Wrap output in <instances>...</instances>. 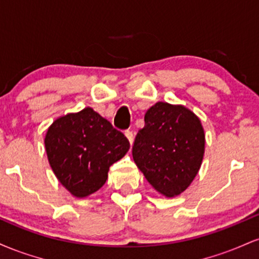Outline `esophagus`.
<instances>
[{"mask_svg":"<svg viewBox=\"0 0 259 259\" xmlns=\"http://www.w3.org/2000/svg\"><path fill=\"white\" fill-rule=\"evenodd\" d=\"M125 136L127 138V140H129L130 145H133V141H134V134H133V132H130V130H126Z\"/></svg>","mask_w":259,"mask_h":259,"instance_id":"esophagus-1","label":"esophagus"}]
</instances>
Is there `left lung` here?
Wrapping results in <instances>:
<instances>
[{
    "instance_id": "8db88e82",
    "label": "left lung",
    "mask_w": 259,
    "mask_h": 259,
    "mask_svg": "<svg viewBox=\"0 0 259 259\" xmlns=\"http://www.w3.org/2000/svg\"><path fill=\"white\" fill-rule=\"evenodd\" d=\"M204 154V130L186 107L157 102L145 114L133 158L148 183L167 197L184 192L197 175Z\"/></svg>"
}]
</instances>
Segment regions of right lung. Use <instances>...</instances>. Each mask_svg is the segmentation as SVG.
<instances>
[{
    "mask_svg": "<svg viewBox=\"0 0 259 259\" xmlns=\"http://www.w3.org/2000/svg\"><path fill=\"white\" fill-rule=\"evenodd\" d=\"M129 147L124 134L90 107L59 117L45 136L53 173L79 198L88 197L105 185L109 167L123 158Z\"/></svg>",
    "mask_w": 259,
    "mask_h": 259,
    "instance_id": "1",
    "label": "right lung"
}]
</instances>
